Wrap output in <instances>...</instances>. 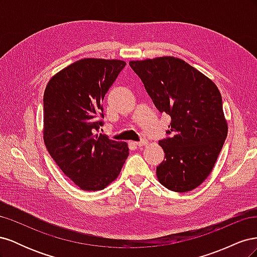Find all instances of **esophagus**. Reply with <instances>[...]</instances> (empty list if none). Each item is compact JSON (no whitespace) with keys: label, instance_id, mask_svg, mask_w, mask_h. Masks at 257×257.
<instances>
[{"label":"esophagus","instance_id":"34e87169","mask_svg":"<svg viewBox=\"0 0 257 257\" xmlns=\"http://www.w3.org/2000/svg\"><path fill=\"white\" fill-rule=\"evenodd\" d=\"M147 141L146 139H143V141H141V142H137V143H135V145L137 146V147H143V146H146L147 145Z\"/></svg>","mask_w":257,"mask_h":257}]
</instances>
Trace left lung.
<instances>
[{
  "label": "left lung",
  "instance_id": "left-lung-1",
  "mask_svg": "<svg viewBox=\"0 0 257 257\" xmlns=\"http://www.w3.org/2000/svg\"><path fill=\"white\" fill-rule=\"evenodd\" d=\"M160 112L170 115L165 158L157 167L161 184L189 192L205 181L227 136L221 93L213 81L183 60L161 57L131 61Z\"/></svg>",
  "mask_w": 257,
  "mask_h": 257
}]
</instances>
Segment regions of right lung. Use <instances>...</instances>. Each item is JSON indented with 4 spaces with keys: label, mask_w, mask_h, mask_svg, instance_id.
Returning <instances> with one entry per match:
<instances>
[{
    "label": "right lung",
    "mask_w": 257,
    "mask_h": 257,
    "mask_svg": "<svg viewBox=\"0 0 257 257\" xmlns=\"http://www.w3.org/2000/svg\"><path fill=\"white\" fill-rule=\"evenodd\" d=\"M125 65L120 60L82 59L54 75L46 87L45 145L64 175L83 191L105 189L128 157L126 143L96 134L104 124V96Z\"/></svg>",
    "instance_id": "1"
}]
</instances>
